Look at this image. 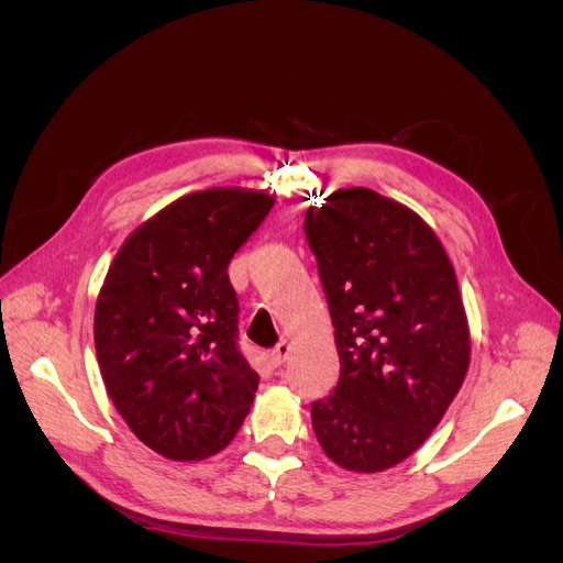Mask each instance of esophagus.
Listing matches in <instances>:
<instances>
[{
  "label": "esophagus",
  "instance_id": "obj_1",
  "mask_svg": "<svg viewBox=\"0 0 563 563\" xmlns=\"http://www.w3.org/2000/svg\"><path fill=\"white\" fill-rule=\"evenodd\" d=\"M288 352H291V345H288L286 340H282L279 345H275V347L269 350V364L272 366H282L288 360Z\"/></svg>",
  "mask_w": 563,
  "mask_h": 563
}]
</instances>
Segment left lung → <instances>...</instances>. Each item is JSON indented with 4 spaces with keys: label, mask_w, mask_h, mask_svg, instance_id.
Here are the masks:
<instances>
[{
    "label": "left lung",
    "mask_w": 563,
    "mask_h": 563,
    "mask_svg": "<svg viewBox=\"0 0 563 563\" xmlns=\"http://www.w3.org/2000/svg\"><path fill=\"white\" fill-rule=\"evenodd\" d=\"M327 294L340 380L312 404L335 465H399L444 418L470 366V323L434 230L404 203L345 187L305 213Z\"/></svg>",
    "instance_id": "obj_1"
}]
</instances>
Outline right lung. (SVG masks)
Returning a JSON list of instances; mask_svg holds the SVG:
<instances>
[{"instance_id": "1", "label": "right lung", "mask_w": 563, "mask_h": 563, "mask_svg": "<svg viewBox=\"0 0 563 563\" xmlns=\"http://www.w3.org/2000/svg\"><path fill=\"white\" fill-rule=\"evenodd\" d=\"M272 207L249 187L185 195L126 236L100 286V376L131 432L168 460L223 451L253 404L228 265Z\"/></svg>"}]
</instances>
